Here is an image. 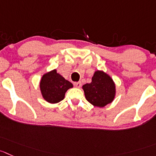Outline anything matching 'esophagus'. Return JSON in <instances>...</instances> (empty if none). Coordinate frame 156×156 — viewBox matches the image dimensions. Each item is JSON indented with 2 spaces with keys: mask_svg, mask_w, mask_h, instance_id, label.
Listing matches in <instances>:
<instances>
[{
  "mask_svg": "<svg viewBox=\"0 0 156 156\" xmlns=\"http://www.w3.org/2000/svg\"><path fill=\"white\" fill-rule=\"evenodd\" d=\"M74 87H76V88H80L81 87V83L80 82H75L73 83Z\"/></svg>",
  "mask_w": 156,
  "mask_h": 156,
  "instance_id": "esophagus-1",
  "label": "esophagus"
}]
</instances>
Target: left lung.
<instances>
[{
  "label": "left lung",
  "instance_id": "left-lung-1",
  "mask_svg": "<svg viewBox=\"0 0 156 156\" xmlns=\"http://www.w3.org/2000/svg\"><path fill=\"white\" fill-rule=\"evenodd\" d=\"M86 99L95 106L103 107L112 103L115 87L112 78L103 71L95 72L92 82L83 86Z\"/></svg>",
  "mask_w": 156,
  "mask_h": 156
}]
</instances>
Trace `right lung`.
<instances>
[{
    "instance_id": "1",
    "label": "right lung",
    "mask_w": 156,
    "mask_h": 156,
    "mask_svg": "<svg viewBox=\"0 0 156 156\" xmlns=\"http://www.w3.org/2000/svg\"><path fill=\"white\" fill-rule=\"evenodd\" d=\"M40 87L45 100L50 103H57L64 99L65 93L72 88L73 84L53 69L43 76Z\"/></svg>"
}]
</instances>
